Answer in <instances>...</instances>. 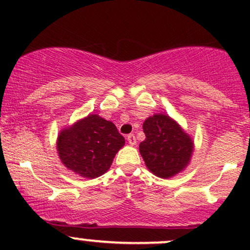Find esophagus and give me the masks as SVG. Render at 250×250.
<instances>
[{"label": "esophagus", "mask_w": 250, "mask_h": 250, "mask_svg": "<svg viewBox=\"0 0 250 250\" xmlns=\"http://www.w3.org/2000/svg\"><path fill=\"white\" fill-rule=\"evenodd\" d=\"M127 141L130 146H135L136 145V137H135L134 134H129L127 136Z\"/></svg>", "instance_id": "1"}]
</instances>
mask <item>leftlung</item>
Segmentation results:
<instances>
[{
  "label": "left lung",
  "instance_id": "1",
  "mask_svg": "<svg viewBox=\"0 0 250 250\" xmlns=\"http://www.w3.org/2000/svg\"><path fill=\"white\" fill-rule=\"evenodd\" d=\"M143 133L146 140L140 143V154L147 168L157 177H173L189 165L194 141L170 116H149L143 122Z\"/></svg>",
  "mask_w": 250,
  "mask_h": 250
}]
</instances>
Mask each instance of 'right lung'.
<instances>
[{"mask_svg": "<svg viewBox=\"0 0 250 250\" xmlns=\"http://www.w3.org/2000/svg\"><path fill=\"white\" fill-rule=\"evenodd\" d=\"M125 143L113 122L89 114L60 131L56 148L65 168L82 177L95 179L107 173Z\"/></svg>", "mask_w": 250, "mask_h": 250, "instance_id": "add662e5", "label": "right lung"}]
</instances>
